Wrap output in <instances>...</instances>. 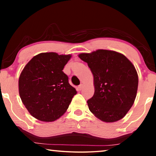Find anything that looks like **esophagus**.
Here are the masks:
<instances>
[{
  "label": "esophagus",
  "instance_id": "obj_1",
  "mask_svg": "<svg viewBox=\"0 0 156 156\" xmlns=\"http://www.w3.org/2000/svg\"><path fill=\"white\" fill-rule=\"evenodd\" d=\"M83 84H80V85L78 86L79 90H82V89H83Z\"/></svg>",
  "mask_w": 156,
  "mask_h": 156
}]
</instances>
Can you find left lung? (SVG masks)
I'll use <instances>...</instances> for the list:
<instances>
[{"label":"left lung","instance_id":"1","mask_svg":"<svg viewBox=\"0 0 156 156\" xmlns=\"http://www.w3.org/2000/svg\"><path fill=\"white\" fill-rule=\"evenodd\" d=\"M78 56L94 75V94L87 100L90 112L103 122L122 119L136 97L138 76L135 67L124 55L109 50Z\"/></svg>","mask_w":156,"mask_h":156}]
</instances>
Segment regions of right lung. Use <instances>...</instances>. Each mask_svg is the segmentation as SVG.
Wrapping results in <instances>:
<instances>
[{"label":"right lung","mask_w":156,"mask_h":156,"mask_svg":"<svg viewBox=\"0 0 156 156\" xmlns=\"http://www.w3.org/2000/svg\"><path fill=\"white\" fill-rule=\"evenodd\" d=\"M71 55L54 52L34 56L21 72L19 94L30 114L43 122H52L64 114L77 94L62 72Z\"/></svg>","instance_id":"right-lung-1"}]
</instances>
